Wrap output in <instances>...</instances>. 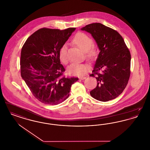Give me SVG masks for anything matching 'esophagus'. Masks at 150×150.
Masks as SVG:
<instances>
[{"label":"esophagus","mask_w":150,"mask_h":150,"mask_svg":"<svg viewBox=\"0 0 150 150\" xmlns=\"http://www.w3.org/2000/svg\"><path fill=\"white\" fill-rule=\"evenodd\" d=\"M85 79H86V77H85V76H82V77L79 78V79H80V80H84Z\"/></svg>","instance_id":"1"}]
</instances>
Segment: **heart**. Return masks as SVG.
<instances>
[{"mask_svg": "<svg viewBox=\"0 0 150 150\" xmlns=\"http://www.w3.org/2000/svg\"><path fill=\"white\" fill-rule=\"evenodd\" d=\"M72 43L84 51L86 57L88 59H93L97 54V48L96 45L92 44L91 38L84 33H77L73 38ZM67 50V46L64 44L61 47L58 52L59 60L64 64H66L68 62ZM88 69V65L86 64L73 63L67 67V72L71 75L82 76L86 74Z\"/></svg>", "mask_w": 150, "mask_h": 150, "instance_id": "b5f03b06", "label": "heart"}]
</instances>
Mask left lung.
I'll return each instance as SVG.
<instances>
[{
  "label": "left lung",
  "mask_w": 150,
  "mask_h": 150,
  "mask_svg": "<svg viewBox=\"0 0 150 150\" xmlns=\"http://www.w3.org/2000/svg\"><path fill=\"white\" fill-rule=\"evenodd\" d=\"M90 33L100 52L91 76L96 78L97 86L90 92L96 100L107 102L121 94L128 83L130 74V53L120 34L100 23H93L81 29Z\"/></svg>",
  "instance_id": "obj_1"
}]
</instances>
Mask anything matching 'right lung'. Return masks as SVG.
Segmentation results:
<instances>
[{
	"label": "right lung",
	"instance_id": "add662e5",
	"mask_svg": "<svg viewBox=\"0 0 150 150\" xmlns=\"http://www.w3.org/2000/svg\"><path fill=\"white\" fill-rule=\"evenodd\" d=\"M75 28H42L30 36L21 52V75L30 91L43 103L56 105L66 100L78 78H66L58 52Z\"/></svg>",
	"mask_w": 150,
	"mask_h": 150
}]
</instances>
